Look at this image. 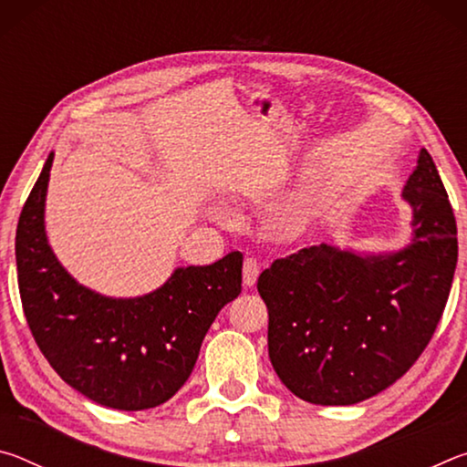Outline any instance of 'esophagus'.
I'll list each match as a JSON object with an SVG mask.
<instances>
[{
  "label": "esophagus",
  "instance_id": "1",
  "mask_svg": "<svg viewBox=\"0 0 467 467\" xmlns=\"http://www.w3.org/2000/svg\"><path fill=\"white\" fill-rule=\"evenodd\" d=\"M257 275H259V262H257V259L244 257V262H243V282H244V286H249V288L255 286Z\"/></svg>",
  "mask_w": 467,
  "mask_h": 467
}]
</instances>
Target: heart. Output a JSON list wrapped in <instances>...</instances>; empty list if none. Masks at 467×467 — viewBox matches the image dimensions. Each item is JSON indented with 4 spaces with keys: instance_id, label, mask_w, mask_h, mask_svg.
Masks as SVG:
<instances>
[{
    "instance_id": "obj_1",
    "label": "heart",
    "mask_w": 467,
    "mask_h": 467,
    "mask_svg": "<svg viewBox=\"0 0 467 467\" xmlns=\"http://www.w3.org/2000/svg\"><path fill=\"white\" fill-rule=\"evenodd\" d=\"M313 214V200H306L298 202L295 208H292L286 218H284V224H286L288 231H298V228H303L306 224V220Z\"/></svg>"
}]
</instances>
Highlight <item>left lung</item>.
<instances>
[{
	"label": "left lung",
	"mask_w": 467,
	"mask_h": 467,
	"mask_svg": "<svg viewBox=\"0 0 467 467\" xmlns=\"http://www.w3.org/2000/svg\"><path fill=\"white\" fill-rule=\"evenodd\" d=\"M404 197L414 210L404 251L358 257L323 243L275 259L259 275L270 360L296 398L358 404L408 373L429 346L451 290L457 224L424 148Z\"/></svg>",
	"instance_id": "obj_1"
}]
</instances>
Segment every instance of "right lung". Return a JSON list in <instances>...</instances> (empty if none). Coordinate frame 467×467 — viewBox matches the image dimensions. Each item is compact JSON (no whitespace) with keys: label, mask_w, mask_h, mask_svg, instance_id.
Wrapping results in <instances>:
<instances>
[{"label":"right lung","mask_w":467,"mask_h":467,"mask_svg":"<svg viewBox=\"0 0 467 467\" xmlns=\"http://www.w3.org/2000/svg\"><path fill=\"white\" fill-rule=\"evenodd\" d=\"M53 154L22 208L16 265L22 309L55 373L100 406L148 410L171 400L193 370L218 311L241 295L243 253L212 265L179 267L140 298L84 288L55 259L45 236V193Z\"/></svg>","instance_id":"add662e5"}]
</instances>
